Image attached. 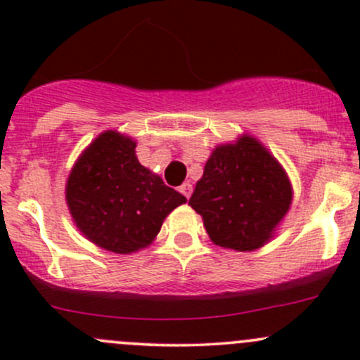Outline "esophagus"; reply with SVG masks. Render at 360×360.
<instances>
[{
  "label": "esophagus",
  "instance_id": "1",
  "mask_svg": "<svg viewBox=\"0 0 360 360\" xmlns=\"http://www.w3.org/2000/svg\"><path fill=\"white\" fill-rule=\"evenodd\" d=\"M179 191L184 195V197L190 198L191 191H193V184H191V183H183V184H181V186H179Z\"/></svg>",
  "mask_w": 360,
  "mask_h": 360
}]
</instances>
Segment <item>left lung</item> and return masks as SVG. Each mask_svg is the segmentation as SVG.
I'll list each match as a JSON object with an SVG mask.
<instances>
[{"label":"left lung","instance_id":"left-lung-1","mask_svg":"<svg viewBox=\"0 0 360 360\" xmlns=\"http://www.w3.org/2000/svg\"><path fill=\"white\" fill-rule=\"evenodd\" d=\"M291 197L284 169L254 137L245 136L210 155L190 205L203 217L214 244L252 250L270 238Z\"/></svg>","mask_w":360,"mask_h":360}]
</instances>
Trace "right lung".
Here are the masks:
<instances>
[{
  "label": "right lung",
  "instance_id": "obj_1",
  "mask_svg": "<svg viewBox=\"0 0 360 360\" xmlns=\"http://www.w3.org/2000/svg\"><path fill=\"white\" fill-rule=\"evenodd\" d=\"M136 143L101 134L71 170L66 200L76 226L94 244L116 254L146 248L167 214L186 202L136 157Z\"/></svg>",
  "mask_w": 360,
  "mask_h": 360
}]
</instances>
